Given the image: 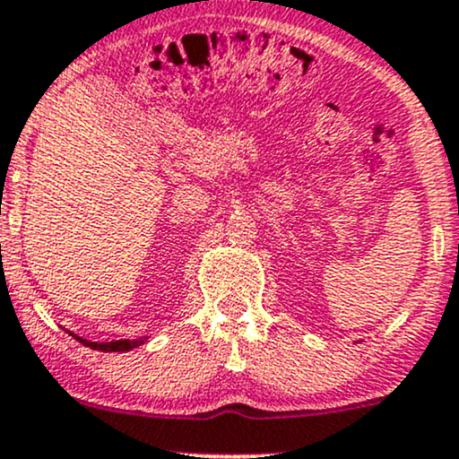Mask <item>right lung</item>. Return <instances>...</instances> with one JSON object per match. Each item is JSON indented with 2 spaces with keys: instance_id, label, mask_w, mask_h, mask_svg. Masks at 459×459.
<instances>
[{
  "instance_id": "right-lung-1",
  "label": "right lung",
  "mask_w": 459,
  "mask_h": 459,
  "mask_svg": "<svg viewBox=\"0 0 459 459\" xmlns=\"http://www.w3.org/2000/svg\"><path fill=\"white\" fill-rule=\"evenodd\" d=\"M70 335H73V333H70ZM73 337L77 339L79 343H83V346H88L91 350H100V352H128V350L143 346V343L148 342V337H139V339H117V342L99 343V342H88V339L77 337V335H73Z\"/></svg>"
}]
</instances>
